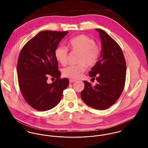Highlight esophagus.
<instances>
[{
  "label": "esophagus",
  "mask_w": 148,
  "mask_h": 148,
  "mask_svg": "<svg viewBox=\"0 0 148 148\" xmlns=\"http://www.w3.org/2000/svg\"><path fill=\"white\" fill-rule=\"evenodd\" d=\"M75 82H76L75 80H73V79H69V83H72Z\"/></svg>",
  "instance_id": "34e87169"
}]
</instances>
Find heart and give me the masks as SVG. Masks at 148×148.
Masks as SVG:
<instances>
[{
  "mask_svg": "<svg viewBox=\"0 0 148 148\" xmlns=\"http://www.w3.org/2000/svg\"><path fill=\"white\" fill-rule=\"evenodd\" d=\"M68 47L74 52L79 53L76 65L64 68L63 74L65 77L72 79H80L88 67L95 66L99 60L101 48L96 45L95 41L85 35H80L71 39L67 42ZM68 51L63 46L58 47L55 50V57L59 63L64 65L66 63Z\"/></svg>",
  "mask_w": 148,
  "mask_h": 148,
  "instance_id": "obj_1",
  "label": "heart"
}]
</instances>
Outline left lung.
<instances>
[{
  "instance_id": "left-lung-1",
  "label": "left lung",
  "mask_w": 148,
  "mask_h": 148,
  "mask_svg": "<svg viewBox=\"0 0 148 148\" xmlns=\"http://www.w3.org/2000/svg\"><path fill=\"white\" fill-rule=\"evenodd\" d=\"M99 32L101 43L100 60L89 72L90 77H96L98 83L92 86L84 81V89L81 97L89 106L103 110L112 106L121 96L125 83L127 65L119 45L105 31Z\"/></svg>"
}]
</instances>
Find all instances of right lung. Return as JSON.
Masks as SVG:
<instances>
[{"instance_id":"add662e5","label":"right lung","mask_w":148,"mask_h":148,"mask_svg":"<svg viewBox=\"0 0 148 148\" xmlns=\"http://www.w3.org/2000/svg\"><path fill=\"white\" fill-rule=\"evenodd\" d=\"M68 31H42L29 40L21 49L17 64L19 85L27 103L36 110L45 111L57 106L63 90L69 85L66 78L60 79L55 50ZM56 78L51 84L47 77Z\"/></svg>"}]
</instances>
